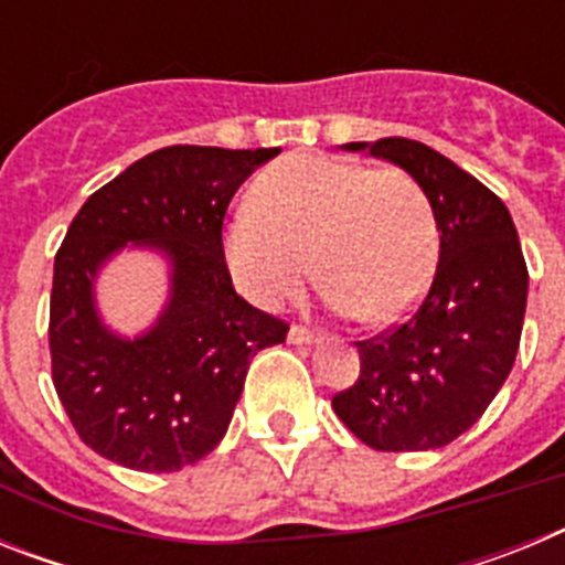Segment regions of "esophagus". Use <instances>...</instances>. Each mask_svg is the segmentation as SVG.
<instances>
[{
	"label": "esophagus",
	"mask_w": 565,
	"mask_h": 565,
	"mask_svg": "<svg viewBox=\"0 0 565 565\" xmlns=\"http://www.w3.org/2000/svg\"><path fill=\"white\" fill-rule=\"evenodd\" d=\"M313 339H317V333L306 326H291V331H288V342L294 344H311Z\"/></svg>",
	"instance_id": "esophagus-1"
}]
</instances>
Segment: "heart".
Segmentation results:
<instances>
[{
    "label": "heart",
    "instance_id": "heart-1",
    "mask_svg": "<svg viewBox=\"0 0 565 565\" xmlns=\"http://www.w3.org/2000/svg\"><path fill=\"white\" fill-rule=\"evenodd\" d=\"M436 217L398 167L367 169L333 154H291L254 183V206L223 228V257L248 302L277 308L317 268L328 299L367 322H396L427 291Z\"/></svg>",
    "mask_w": 565,
    "mask_h": 565
}]
</instances>
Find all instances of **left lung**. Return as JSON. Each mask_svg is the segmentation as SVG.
I'll use <instances>...</instances> for the list:
<instances>
[{
    "instance_id": "obj_1",
    "label": "left lung",
    "mask_w": 565,
    "mask_h": 565,
    "mask_svg": "<svg viewBox=\"0 0 565 565\" xmlns=\"http://www.w3.org/2000/svg\"><path fill=\"white\" fill-rule=\"evenodd\" d=\"M344 149L416 178L436 214L438 266L402 326L356 342L362 371L331 404L373 450H438L483 416L515 364L529 291L521 239L501 198L427 143Z\"/></svg>"
}]
</instances>
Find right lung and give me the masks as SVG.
Here are the masks:
<instances>
[{"instance_id": "obj_1", "label": "right lung", "mask_w": 565, "mask_h": 565, "mask_svg": "<svg viewBox=\"0 0 565 565\" xmlns=\"http://www.w3.org/2000/svg\"><path fill=\"white\" fill-rule=\"evenodd\" d=\"M279 149L163 147L87 198L53 266L50 362L89 450L138 472H174L221 444L257 351L288 326L248 306L223 257V217L248 174ZM158 247L173 266L170 302L147 334L100 322L97 268L115 250Z\"/></svg>"}]
</instances>
